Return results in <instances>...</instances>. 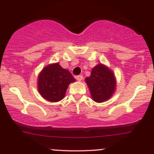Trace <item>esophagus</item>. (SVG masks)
<instances>
[{"label":"esophagus","mask_w":154,"mask_h":154,"mask_svg":"<svg viewBox=\"0 0 154 154\" xmlns=\"http://www.w3.org/2000/svg\"><path fill=\"white\" fill-rule=\"evenodd\" d=\"M76 79H77L78 81H81L82 79H83V77H82V75H77V77H76Z\"/></svg>","instance_id":"34e87169"}]
</instances>
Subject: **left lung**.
Wrapping results in <instances>:
<instances>
[{
  "label": "left lung",
  "mask_w": 154,
  "mask_h": 154,
  "mask_svg": "<svg viewBox=\"0 0 154 154\" xmlns=\"http://www.w3.org/2000/svg\"><path fill=\"white\" fill-rule=\"evenodd\" d=\"M93 100L102 103L108 100L114 93L116 80L113 72L102 64L92 69L91 76L85 79Z\"/></svg>",
  "instance_id": "left-lung-1"
}]
</instances>
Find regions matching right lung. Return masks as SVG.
I'll list each match as a JSON object with an SVG mask.
<instances>
[{
	"label": "right lung",
	"mask_w": 154,
	"mask_h": 154,
	"mask_svg": "<svg viewBox=\"0 0 154 154\" xmlns=\"http://www.w3.org/2000/svg\"><path fill=\"white\" fill-rule=\"evenodd\" d=\"M75 81L70 72L58 63L51 64L43 69L38 77V91L41 96L50 102L63 99L68 86Z\"/></svg>",
	"instance_id": "right-lung-1"
}]
</instances>
